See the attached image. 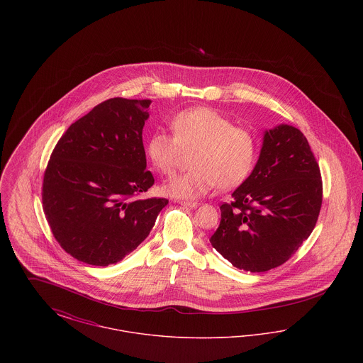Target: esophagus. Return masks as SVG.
Listing matches in <instances>:
<instances>
[{
	"mask_svg": "<svg viewBox=\"0 0 363 363\" xmlns=\"http://www.w3.org/2000/svg\"><path fill=\"white\" fill-rule=\"evenodd\" d=\"M179 204H181L182 207L190 208V209L199 207V203H197V201H179Z\"/></svg>",
	"mask_w": 363,
	"mask_h": 363,
	"instance_id": "esophagus-1",
	"label": "esophagus"
}]
</instances>
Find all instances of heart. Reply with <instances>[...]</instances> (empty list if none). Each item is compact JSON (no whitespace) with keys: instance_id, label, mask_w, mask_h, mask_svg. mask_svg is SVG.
Listing matches in <instances>:
<instances>
[{"instance_id":"obj_1","label":"heart","mask_w":363,"mask_h":363,"mask_svg":"<svg viewBox=\"0 0 363 363\" xmlns=\"http://www.w3.org/2000/svg\"><path fill=\"white\" fill-rule=\"evenodd\" d=\"M173 136L157 130L147 143V156L156 170L173 174L181 151L194 150L186 173L178 174L164 191L178 199H200L211 190L233 189L250 175L259 154L255 133L234 126L209 107L179 111L172 120Z\"/></svg>"}]
</instances>
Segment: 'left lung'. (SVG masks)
<instances>
[{"mask_svg": "<svg viewBox=\"0 0 363 363\" xmlns=\"http://www.w3.org/2000/svg\"><path fill=\"white\" fill-rule=\"evenodd\" d=\"M222 204L211 245L234 267L265 272L309 238L323 203L320 167L303 133L291 125L265 130L259 160Z\"/></svg>", "mask_w": 363, "mask_h": 363, "instance_id": "1", "label": "left lung"}]
</instances>
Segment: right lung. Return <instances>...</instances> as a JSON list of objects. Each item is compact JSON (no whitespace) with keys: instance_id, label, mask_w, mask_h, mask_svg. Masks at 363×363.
I'll list each match as a JSON object with an SVG mask.
<instances>
[{"instance_id":"add662e5","label":"right lung","mask_w":363,"mask_h":363,"mask_svg":"<svg viewBox=\"0 0 363 363\" xmlns=\"http://www.w3.org/2000/svg\"><path fill=\"white\" fill-rule=\"evenodd\" d=\"M151 101L113 98L72 123L52 151L42 201L54 238L72 257L107 267L144 241L166 199H136L154 185L143 128Z\"/></svg>"}]
</instances>
